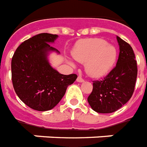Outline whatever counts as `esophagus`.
Returning <instances> with one entry per match:
<instances>
[{
	"label": "esophagus",
	"instance_id": "esophagus-1",
	"mask_svg": "<svg viewBox=\"0 0 147 147\" xmlns=\"http://www.w3.org/2000/svg\"><path fill=\"white\" fill-rule=\"evenodd\" d=\"M77 81H78V82H84V80L83 79V78H81V76H79L78 78V79H77Z\"/></svg>",
	"mask_w": 147,
	"mask_h": 147
}]
</instances>
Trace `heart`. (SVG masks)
Segmentation results:
<instances>
[{
  "label": "heart",
  "instance_id": "1",
  "mask_svg": "<svg viewBox=\"0 0 147 147\" xmlns=\"http://www.w3.org/2000/svg\"><path fill=\"white\" fill-rule=\"evenodd\" d=\"M73 55L79 63H85V70L92 78H101L110 71L117 59V49L101 38L81 40ZM73 65V64H72Z\"/></svg>",
  "mask_w": 147,
  "mask_h": 147
}]
</instances>
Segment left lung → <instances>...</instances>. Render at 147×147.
<instances>
[{
	"label": "left lung",
	"mask_w": 147,
	"mask_h": 147,
	"mask_svg": "<svg viewBox=\"0 0 147 147\" xmlns=\"http://www.w3.org/2000/svg\"><path fill=\"white\" fill-rule=\"evenodd\" d=\"M119 56L116 66L101 81H93L88 102L97 113L115 112L132 96L137 78V63L131 45L117 37Z\"/></svg>",
	"instance_id": "1"
}]
</instances>
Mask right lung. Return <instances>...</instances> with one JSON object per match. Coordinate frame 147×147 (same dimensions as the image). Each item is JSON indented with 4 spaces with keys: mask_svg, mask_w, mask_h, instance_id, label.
Returning a JSON list of instances; mask_svg holds the SVG:
<instances>
[{
    "mask_svg": "<svg viewBox=\"0 0 147 147\" xmlns=\"http://www.w3.org/2000/svg\"><path fill=\"white\" fill-rule=\"evenodd\" d=\"M56 34L43 33L22 42L11 59V80L15 92L26 106L38 111L51 110L59 102L66 88L78 78L75 74H61L49 64V45Z\"/></svg>",
    "mask_w": 147,
    "mask_h": 147,
    "instance_id": "right-lung-1",
    "label": "right lung"
}]
</instances>
